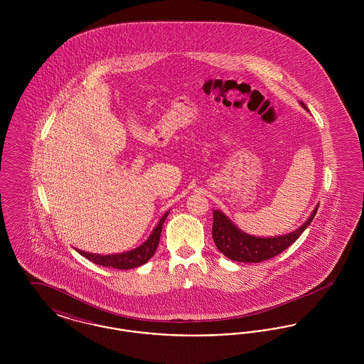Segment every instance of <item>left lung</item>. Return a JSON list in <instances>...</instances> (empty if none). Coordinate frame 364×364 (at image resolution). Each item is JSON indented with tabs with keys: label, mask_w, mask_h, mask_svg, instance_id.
Returning a JSON list of instances; mask_svg holds the SVG:
<instances>
[{
	"label": "left lung",
	"mask_w": 364,
	"mask_h": 364,
	"mask_svg": "<svg viewBox=\"0 0 364 364\" xmlns=\"http://www.w3.org/2000/svg\"><path fill=\"white\" fill-rule=\"evenodd\" d=\"M300 105L307 110L306 105L303 102H300ZM316 210L318 206L314 208L309 220L300 228L277 237L251 236L235 225L223 211L213 210V240L217 248L230 260L258 263L262 260L270 259L281 254L300 237L306 228L311 224Z\"/></svg>",
	"instance_id": "8db88e82"
}]
</instances>
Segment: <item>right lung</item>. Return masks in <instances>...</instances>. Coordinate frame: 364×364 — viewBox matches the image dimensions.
Masks as SVG:
<instances>
[{"label":"right lung","mask_w":364,"mask_h":364,"mask_svg":"<svg viewBox=\"0 0 364 364\" xmlns=\"http://www.w3.org/2000/svg\"><path fill=\"white\" fill-rule=\"evenodd\" d=\"M169 211H166L162 218L159 220L158 225L154 228L151 232L150 237L139 245L138 248H134L131 251L122 252V254H110V255H100V254H90L82 250H76L80 255H83L95 264H101L106 267H113V269H120V270H128V269H135L141 264H144L147 260L150 259L156 254V247L159 244V237L162 232V225L168 217Z\"/></svg>","instance_id":"obj_1"}]
</instances>
